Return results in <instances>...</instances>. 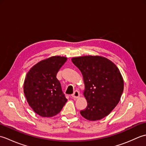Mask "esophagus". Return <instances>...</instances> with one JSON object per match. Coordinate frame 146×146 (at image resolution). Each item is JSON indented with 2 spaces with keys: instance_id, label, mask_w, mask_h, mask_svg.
I'll return each instance as SVG.
<instances>
[{
  "instance_id": "34e87169",
  "label": "esophagus",
  "mask_w": 146,
  "mask_h": 146,
  "mask_svg": "<svg viewBox=\"0 0 146 146\" xmlns=\"http://www.w3.org/2000/svg\"><path fill=\"white\" fill-rule=\"evenodd\" d=\"M71 97H72L74 98H79L80 97V93H79V92L77 91V90L75 91V92H74L73 94L71 95Z\"/></svg>"
}]
</instances>
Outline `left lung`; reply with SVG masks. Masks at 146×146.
I'll return each instance as SVG.
<instances>
[{"instance_id": "obj_1", "label": "left lung", "mask_w": 146, "mask_h": 146, "mask_svg": "<svg viewBox=\"0 0 146 146\" xmlns=\"http://www.w3.org/2000/svg\"><path fill=\"white\" fill-rule=\"evenodd\" d=\"M82 72L85 84L83 95L87 107L80 111L83 117L95 121L107 116L119 103L123 90V80L112 61L100 56L71 58Z\"/></svg>"}]
</instances>
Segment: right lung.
Segmentation results:
<instances>
[{"label": "right lung", "instance_id": "right-lung-1", "mask_svg": "<svg viewBox=\"0 0 146 146\" xmlns=\"http://www.w3.org/2000/svg\"><path fill=\"white\" fill-rule=\"evenodd\" d=\"M66 60V57L54 56L38 62L27 73L24 95L29 106L40 116L56 115L67 102L56 78L59 70Z\"/></svg>", "mask_w": 146, "mask_h": 146}]
</instances>
